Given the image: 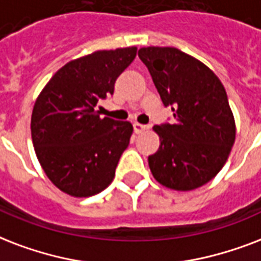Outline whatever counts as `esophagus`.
<instances>
[{
  "instance_id": "obj_1",
  "label": "esophagus",
  "mask_w": 261,
  "mask_h": 261,
  "mask_svg": "<svg viewBox=\"0 0 261 261\" xmlns=\"http://www.w3.org/2000/svg\"><path fill=\"white\" fill-rule=\"evenodd\" d=\"M133 129H135V133H137V135H139V133L145 132V130L148 129V126H147V125L139 124V122H135V124H133Z\"/></svg>"
}]
</instances>
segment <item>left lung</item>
I'll list each match as a JSON object with an SVG mask.
<instances>
[{
  "label": "left lung",
  "mask_w": 261,
  "mask_h": 261,
  "mask_svg": "<svg viewBox=\"0 0 261 261\" xmlns=\"http://www.w3.org/2000/svg\"><path fill=\"white\" fill-rule=\"evenodd\" d=\"M139 58L175 120L153 126L161 140L148 156L153 178L174 191L203 187L221 171L236 140L225 87L207 65L175 47H143Z\"/></svg>",
  "instance_id": "8db88e82"
}]
</instances>
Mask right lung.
Wrapping results in <instances>:
<instances>
[{"label": "right lung", "instance_id": "obj_1", "mask_svg": "<svg viewBox=\"0 0 261 261\" xmlns=\"http://www.w3.org/2000/svg\"><path fill=\"white\" fill-rule=\"evenodd\" d=\"M137 47L99 50L64 65L34 105L31 136L48 179L68 195L90 197L112 184L129 145V121L100 118V99L113 95L117 77Z\"/></svg>", "mask_w": 261, "mask_h": 261}]
</instances>
